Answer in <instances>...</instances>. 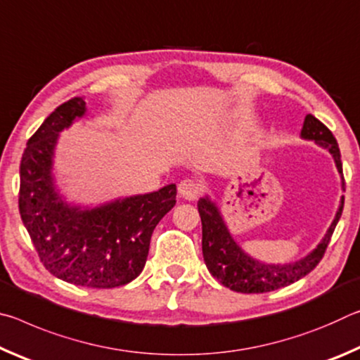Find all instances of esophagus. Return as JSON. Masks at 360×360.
<instances>
[{
  "label": "esophagus",
  "mask_w": 360,
  "mask_h": 360,
  "mask_svg": "<svg viewBox=\"0 0 360 360\" xmlns=\"http://www.w3.org/2000/svg\"><path fill=\"white\" fill-rule=\"evenodd\" d=\"M178 192L182 198L191 202V200L197 198L200 192H202V186H200L198 181H195L192 178H186L178 184Z\"/></svg>",
  "instance_id": "obj_1"
}]
</instances>
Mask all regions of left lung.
I'll use <instances>...</instances> for the list:
<instances>
[{
	"instance_id": "obj_1",
	"label": "left lung",
	"mask_w": 360,
	"mask_h": 360,
	"mask_svg": "<svg viewBox=\"0 0 360 360\" xmlns=\"http://www.w3.org/2000/svg\"><path fill=\"white\" fill-rule=\"evenodd\" d=\"M302 136L304 139H313L322 148L328 149L335 158L338 172L343 176V165H341V154L337 139L319 119L308 114L304 117ZM343 205L345 198H341L337 217L333 219L326 238L319 243V246L308 257L289 265H265L241 251L230 236L229 230L225 229V224L222 222V217L219 216L216 206L206 198H202L198 202V212L202 217V249L205 264L211 275L219 279L225 288L241 292V294H262V292H271L284 288V285H289L307 276L324 257L333 230L340 221L341 212H343Z\"/></svg>"
}]
</instances>
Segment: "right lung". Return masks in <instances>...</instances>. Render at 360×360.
Returning <instances> with one entry per match:
<instances>
[{
	"mask_svg": "<svg viewBox=\"0 0 360 360\" xmlns=\"http://www.w3.org/2000/svg\"><path fill=\"white\" fill-rule=\"evenodd\" d=\"M84 112V96H75L28 139L20 160L19 211L46 270L66 283L111 289L143 271L152 231L176 205V184L92 211L66 206L52 186V152L58 131Z\"/></svg>",
	"mask_w": 360,
	"mask_h": 360,
	"instance_id": "add662e5",
	"label": "right lung"
}]
</instances>
